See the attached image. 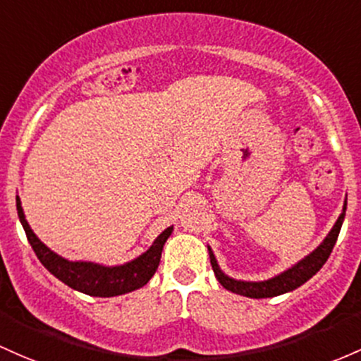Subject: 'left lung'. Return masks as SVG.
Instances as JSON below:
<instances>
[{"instance_id":"left-lung-1","label":"left lung","mask_w":361,"mask_h":361,"mask_svg":"<svg viewBox=\"0 0 361 361\" xmlns=\"http://www.w3.org/2000/svg\"><path fill=\"white\" fill-rule=\"evenodd\" d=\"M344 216H346V200H344L341 216L338 217V221L332 226V229L329 231V235L324 238L322 243H320L314 252L308 253L305 259L300 260L298 264H295L293 267L288 269V271L281 272V274L271 277V279L238 281L226 276L219 269V265H217V260L216 257H214L211 247H207L214 274H216L217 281L223 284V288H226V290L241 296H248V298H272V296L284 295V293L296 290V288H300L302 284L307 283L312 276H315L317 272L322 269V265L327 262L329 255H331L332 248H334L336 245V240H338L339 236V231H341Z\"/></svg>"}]
</instances>
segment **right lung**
<instances>
[{"instance_id":"1","label":"right lung","mask_w":361,"mask_h":361,"mask_svg":"<svg viewBox=\"0 0 361 361\" xmlns=\"http://www.w3.org/2000/svg\"><path fill=\"white\" fill-rule=\"evenodd\" d=\"M17 212L20 223L25 229L30 247H32L37 259L41 260V264L44 265L47 271L54 277H58L61 283H65L66 286L85 293L89 296H101V298L125 295V293L135 291L138 288L145 286L150 277L154 276V272L157 271V265L161 262L162 247H164L166 240L173 233V226H169L154 240V243L150 245L147 252H144L137 259L130 260V262L123 265L108 267V265L82 262V260L80 262H71V260L59 257L58 253L49 250L30 229L25 219V214H23L22 202H20L18 197Z\"/></svg>"}]
</instances>
